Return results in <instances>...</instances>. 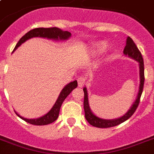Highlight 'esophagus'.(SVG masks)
Returning <instances> with one entry per match:
<instances>
[{"instance_id":"1","label":"esophagus","mask_w":154,"mask_h":154,"mask_svg":"<svg viewBox=\"0 0 154 154\" xmlns=\"http://www.w3.org/2000/svg\"><path fill=\"white\" fill-rule=\"evenodd\" d=\"M77 83H78V87L82 88L83 87V85L85 83V77H83V76H81L77 78Z\"/></svg>"}]
</instances>
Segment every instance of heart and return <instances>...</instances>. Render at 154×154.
I'll return each mask as SVG.
<instances>
[{
  "mask_svg": "<svg viewBox=\"0 0 154 154\" xmlns=\"http://www.w3.org/2000/svg\"><path fill=\"white\" fill-rule=\"evenodd\" d=\"M105 47H106V43H105V42H100V43L97 45V49L98 51H102V50H104V49H105Z\"/></svg>",
  "mask_w": 154,
  "mask_h": 154,
  "instance_id": "1",
  "label": "heart"
}]
</instances>
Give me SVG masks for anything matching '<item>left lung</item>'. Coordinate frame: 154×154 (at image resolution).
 Returning <instances> with one entry per match:
<instances>
[{
    "mask_svg": "<svg viewBox=\"0 0 154 154\" xmlns=\"http://www.w3.org/2000/svg\"><path fill=\"white\" fill-rule=\"evenodd\" d=\"M123 53L125 55H128L130 57L134 58L136 60L139 62V66H140V78H141V82H140V87H139V92L137 94V97L136 101L134 103V105H132L130 109L128 112L120 117L118 119L115 120H105L99 118L97 116L93 113L90 110L89 105V101H88V94H87L86 88L83 89L84 91V110H85V116L86 118L87 122H89V124L93 125V126L97 127V128H109V127L116 126L117 125H120L122 122H125L128 120L129 117L134 114L135 111H136L137 108L138 107L139 103H140V99H141V94L143 91L144 88V82H145V72H144V60L142 58L141 52L137 47L136 44L134 43V41L130 38L129 37H127L126 41V45L125 47L124 51Z\"/></svg>",
    "mask_w": 154,
    "mask_h": 154,
    "instance_id": "1",
    "label": "left lung"
}]
</instances>
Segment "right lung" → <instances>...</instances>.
<instances>
[{"mask_svg":"<svg viewBox=\"0 0 154 154\" xmlns=\"http://www.w3.org/2000/svg\"><path fill=\"white\" fill-rule=\"evenodd\" d=\"M71 36V33L68 31H62L60 29H58L57 27H51V28H37V29H33L30 30L27 33H25L19 42H17V44L16 45L15 48L13 49V51L17 49V47H19L20 45L24 43L25 41H27L28 39H30L32 37H46L49 39H54V40H66ZM77 87V81L72 82L69 83L66 86L64 87V89H62V91L60 92V95L58 97L57 100L56 101L55 105H53V107L52 108L51 110L49 111L47 114H45L43 117L37 118V119H26L24 118L23 117L20 116L19 114L17 115L18 117H20L21 119L25 121L28 123L32 125H49L50 123H53V122H55L56 120L57 119L58 116H59V112H60V106L62 105L63 101H65V99L67 97L69 94L72 92V89H74L75 88Z\"/></svg>","mask_w":154,"mask_h":154,"instance_id":"add662e5","label":"right lung"}]
</instances>
